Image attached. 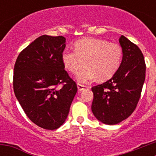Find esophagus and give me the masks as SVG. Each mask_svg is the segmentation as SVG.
I'll list each match as a JSON object with an SVG mask.
<instances>
[{"label":"esophagus","mask_w":156,"mask_h":156,"mask_svg":"<svg viewBox=\"0 0 156 156\" xmlns=\"http://www.w3.org/2000/svg\"><path fill=\"white\" fill-rule=\"evenodd\" d=\"M77 87H78V90H79L80 91H81V90H84L85 88L87 87V86H86V85H83V84H81V83H78V84H77Z\"/></svg>","instance_id":"34e87169"}]
</instances>
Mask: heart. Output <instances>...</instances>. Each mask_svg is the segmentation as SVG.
<instances>
[{
  "mask_svg": "<svg viewBox=\"0 0 156 156\" xmlns=\"http://www.w3.org/2000/svg\"><path fill=\"white\" fill-rule=\"evenodd\" d=\"M122 50L117 44L97 38H83L74 44V51L66 50L62 55L64 66L69 72L76 73L86 66L76 79L86 83L97 77L100 81L110 79L119 69Z\"/></svg>",
  "mask_w": 156,
  "mask_h": 156,
  "instance_id": "1",
  "label": "heart"
}]
</instances>
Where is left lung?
I'll use <instances>...</instances> for the list:
<instances>
[{
	"label": "left lung",
	"mask_w": 156,
	"mask_h": 156,
	"mask_svg": "<svg viewBox=\"0 0 156 156\" xmlns=\"http://www.w3.org/2000/svg\"><path fill=\"white\" fill-rule=\"evenodd\" d=\"M119 44L122 59L119 69L109 80L91 88L92 112L108 125L117 124L133 113L145 80V62L140 48L122 35Z\"/></svg>",
	"instance_id": "8db88e82"
}]
</instances>
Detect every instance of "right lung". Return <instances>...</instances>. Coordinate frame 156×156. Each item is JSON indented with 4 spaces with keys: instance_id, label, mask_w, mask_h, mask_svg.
Returning <instances> with one entry per match:
<instances>
[{
    "instance_id": "obj_1",
    "label": "right lung",
    "mask_w": 156,
    "mask_h": 156,
    "mask_svg": "<svg viewBox=\"0 0 156 156\" xmlns=\"http://www.w3.org/2000/svg\"><path fill=\"white\" fill-rule=\"evenodd\" d=\"M65 48L62 36H41L19 53L14 67V92L23 111L51 130L64 123L77 92L62 60Z\"/></svg>"
}]
</instances>
